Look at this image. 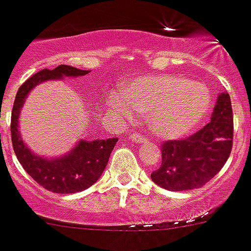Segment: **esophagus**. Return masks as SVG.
I'll use <instances>...</instances> for the list:
<instances>
[{
  "instance_id": "obj_1",
  "label": "esophagus",
  "mask_w": 251,
  "mask_h": 251,
  "mask_svg": "<svg viewBox=\"0 0 251 251\" xmlns=\"http://www.w3.org/2000/svg\"><path fill=\"white\" fill-rule=\"evenodd\" d=\"M129 139L131 140V142H134V143H144L146 142V138L142 135H139V134H130L129 135Z\"/></svg>"
}]
</instances>
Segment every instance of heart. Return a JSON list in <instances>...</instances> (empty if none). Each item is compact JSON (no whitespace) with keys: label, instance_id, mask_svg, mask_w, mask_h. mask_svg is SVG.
Returning <instances> with one entry per match:
<instances>
[{"label":"heart","instance_id":"obj_1","mask_svg":"<svg viewBox=\"0 0 251 251\" xmlns=\"http://www.w3.org/2000/svg\"><path fill=\"white\" fill-rule=\"evenodd\" d=\"M108 105L125 120L134 111L147 116L151 132L166 140L180 139L196 129L210 109L203 85L173 75H147L130 81L122 93L109 94Z\"/></svg>","mask_w":251,"mask_h":251}]
</instances>
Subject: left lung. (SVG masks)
Wrapping results in <instances>:
<instances>
[{
  "mask_svg": "<svg viewBox=\"0 0 251 251\" xmlns=\"http://www.w3.org/2000/svg\"><path fill=\"white\" fill-rule=\"evenodd\" d=\"M233 139V115L227 91L218 94L210 122L187 139L162 144V162L151 174L168 191L200 188L221 172L229 157Z\"/></svg>",
  "mask_w": 251,
  "mask_h": 251,
  "instance_id": "8db88e82",
  "label": "left lung"
}]
</instances>
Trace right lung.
Returning a JSON list of instances; mask_svg holds the SVG:
<instances>
[{"label": "right lung", "instance_id": "add662e5", "mask_svg": "<svg viewBox=\"0 0 251 251\" xmlns=\"http://www.w3.org/2000/svg\"><path fill=\"white\" fill-rule=\"evenodd\" d=\"M90 71L71 66L42 69L28 78L16 93L11 113V140L14 152L28 174L40 185L54 193H76L89 188L100 178L108 164L117 138L85 140L79 139L69 152L54 157L37 154L22 139L19 116L26 97L34 87L50 79L76 78Z\"/></svg>", "mask_w": 251, "mask_h": 251}]
</instances>
